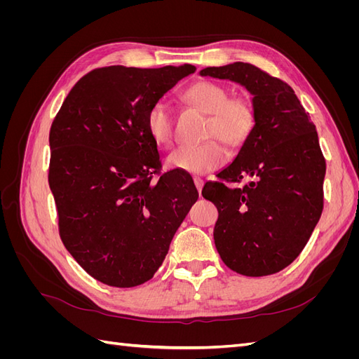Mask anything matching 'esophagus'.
I'll use <instances>...</instances> for the list:
<instances>
[{
    "label": "esophagus",
    "instance_id": "34e87169",
    "mask_svg": "<svg viewBox=\"0 0 359 359\" xmlns=\"http://www.w3.org/2000/svg\"><path fill=\"white\" fill-rule=\"evenodd\" d=\"M193 181H194V186H196L198 191L201 193V191H202V187H203V180H202L201 177H194Z\"/></svg>",
    "mask_w": 359,
    "mask_h": 359
}]
</instances>
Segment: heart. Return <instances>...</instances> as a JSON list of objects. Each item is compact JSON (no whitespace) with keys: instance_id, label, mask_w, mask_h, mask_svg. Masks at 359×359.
I'll return each instance as SVG.
<instances>
[{"instance_id":"obj_1","label":"heart","mask_w":359,"mask_h":359,"mask_svg":"<svg viewBox=\"0 0 359 359\" xmlns=\"http://www.w3.org/2000/svg\"><path fill=\"white\" fill-rule=\"evenodd\" d=\"M187 103L208 114L203 127V137L199 145H182L168 157V165L193 175L210 173L224 165L227 151L219 142L229 147L243 145L252 135L256 124L253 102L247 95H231L226 85L201 81L184 93ZM145 126L149 136L161 147H172L175 139V119L172 107L166 102H156L145 115ZM214 137L217 140H210Z\"/></svg>"}]
</instances>
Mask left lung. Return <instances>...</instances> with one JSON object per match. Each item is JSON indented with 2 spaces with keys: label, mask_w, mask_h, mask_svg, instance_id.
Listing matches in <instances>:
<instances>
[{
  "label": "left lung",
  "mask_w": 359,
  "mask_h": 359,
  "mask_svg": "<svg viewBox=\"0 0 359 359\" xmlns=\"http://www.w3.org/2000/svg\"><path fill=\"white\" fill-rule=\"evenodd\" d=\"M253 94L256 124L202 196L219 210L214 243L226 266L247 277L276 274L295 260L323 210L327 163L316 127L290 86L248 62L206 67ZM243 187H227L241 183Z\"/></svg>",
  "instance_id": "8db88e82"
}]
</instances>
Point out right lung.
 Instances as JSON below:
<instances>
[{
	"instance_id": "right-lung-1",
	"label": "right lung",
	"mask_w": 359,
	"mask_h": 359,
	"mask_svg": "<svg viewBox=\"0 0 359 359\" xmlns=\"http://www.w3.org/2000/svg\"><path fill=\"white\" fill-rule=\"evenodd\" d=\"M196 67L109 66L81 78L53 119L49 187L61 241L114 287L153 278L199 193L187 172L161 173L145 115Z\"/></svg>"
}]
</instances>
